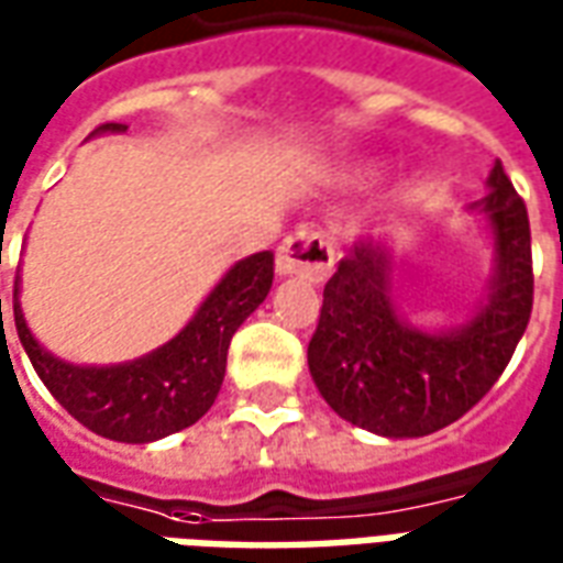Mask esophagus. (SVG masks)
I'll return each mask as SVG.
<instances>
[{
	"instance_id": "1",
	"label": "esophagus",
	"mask_w": 563,
	"mask_h": 563,
	"mask_svg": "<svg viewBox=\"0 0 563 563\" xmlns=\"http://www.w3.org/2000/svg\"><path fill=\"white\" fill-rule=\"evenodd\" d=\"M334 268V250L329 234L319 229H298L289 234L277 250V274L280 277H307L310 283H322Z\"/></svg>"
}]
</instances>
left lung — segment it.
I'll return each mask as SVG.
<instances>
[{
	"label": "left lung",
	"instance_id": "obj_1",
	"mask_svg": "<svg viewBox=\"0 0 563 563\" xmlns=\"http://www.w3.org/2000/svg\"><path fill=\"white\" fill-rule=\"evenodd\" d=\"M495 238L488 295L464 325L422 331L395 307L391 246L355 241L325 283L307 346L319 395L346 422L379 437H424L471 410L504 374L533 305L528 208L500 159L473 201Z\"/></svg>",
	"mask_w": 563,
	"mask_h": 563
}]
</instances>
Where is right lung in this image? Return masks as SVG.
<instances>
[{"label": "right lung", "instance_id": "obj_1", "mask_svg": "<svg viewBox=\"0 0 563 563\" xmlns=\"http://www.w3.org/2000/svg\"><path fill=\"white\" fill-rule=\"evenodd\" d=\"M126 132L104 123L92 135ZM274 253H253L225 271L196 317L159 350L123 365H71L47 353L23 319L14 283V325L35 374L80 424L120 443H153L208 413L225 377L232 334L271 292ZM2 319V298H0Z\"/></svg>", "mask_w": 563, "mask_h": 563}]
</instances>
